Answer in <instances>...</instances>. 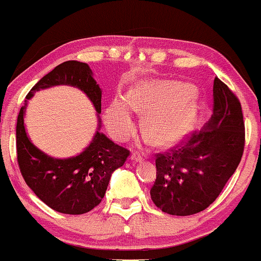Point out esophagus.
Returning a JSON list of instances; mask_svg holds the SVG:
<instances>
[{
	"label": "esophagus",
	"mask_w": 261,
	"mask_h": 261,
	"mask_svg": "<svg viewBox=\"0 0 261 261\" xmlns=\"http://www.w3.org/2000/svg\"><path fill=\"white\" fill-rule=\"evenodd\" d=\"M130 159L138 163V162H143V160H144V156H143L139 151H134V153L130 155Z\"/></svg>",
	"instance_id": "obj_1"
}]
</instances>
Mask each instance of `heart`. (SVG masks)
I'll return each mask as SVG.
<instances>
[{
	"label": "heart",
	"instance_id": "heart-1",
	"mask_svg": "<svg viewBox=\"0 0 261 261\" xmlns=\"http://www.w3.org/2000/svg\"><path fill=\"white\" fill-rule=\"evenodd\" d=\"M185 86L170 81H145L134 87L124 99H115L107 108L105 121L117 140L133 134L130 110L146 112L143 129L158 145H168L180 138L194 121V98Z\"/></svg>",
	"mask_w": 261,
	"mask_h": 261
}]
</instances>
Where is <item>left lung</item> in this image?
<instances>
[{
	"mask_svg": "<svg viewBox=\"0 0 261 261\" xmlns=\"http://www.w3.org/2000/svg\"><path fill=\"white\" fill-rule=\"evenodd\" d=\"M244 145L241 102L216 77L213 116L204 129L155 155L156 178L150 189L155 206L174 216H191L206 210L238 168Z\"/></svg>",
	"mask_w": 261,
	"mask_h": 261,
	"instance_id": "obj_1",
	"label": "left lung"
}]
</instances>
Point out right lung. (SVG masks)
Instances as JSON below:
<instances>
[{
	"instance_id": "1",
	"label": "right lung",
	"mask_w": 261,
	"mask_h": 261,
	"mask_svg": "<svg viewBox=\"0 0 261 261\" xmlns=\"http://www.w3.org/2000/svg\"><path fill=\"white\" fill-rule=\"evenodd\" d=\"M70 85L80 89L101 113V89L86 63L69 60L40 79L25 96L42 89ZM24 108L17 118V162L25 184L46 206L65 215H83L101 203L112 172L121 168L129 150L96 132L91 144L69 159H54L32 144L24 128Z\"/></svg>"
}]
</instances>
